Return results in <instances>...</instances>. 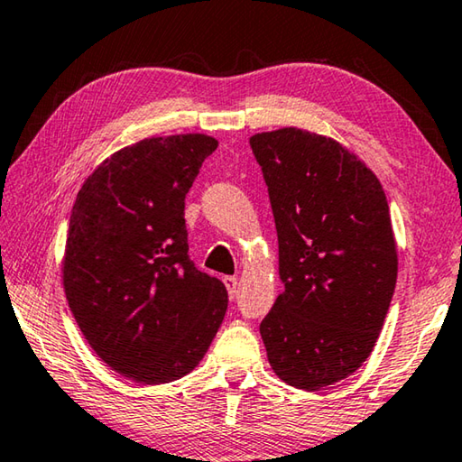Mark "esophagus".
Instances as JSON below:
<instances>
[{"mask_svg": "<svg viewBox=\"0 0 462 462\" xmlns=\"http://www.w3.org/2000/svg\"><path fill=\"white\" fill-rule=\"evenodd\" d=\"M224 285H226V290H228L230 300L236 298V294H238V280H236V277L226 275V277H224Z\"/></svg>", "mask_w": 462, "mask_h": 462, "instance_id": "esophagus-1", "label": "esophagus"}]
</instances>
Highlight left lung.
Wrapping results in <instances>:
<instances>
[{
	"label": "left lung",
	"mask_w": 462,
	"mask_h": 462,
	"mask_svg": "<svg viewBox=\"0 0 462 462\" xmlns=\"http://www.w3.org/2000/svg\"><path fill=\"white\" fill-rule=\"evenodd\" d=\"M280 245L283 291L261 320L271 368L319 391L372 354L397 283V245L376 174L331 137H251Z\"/></svg>",
	"instance_id": "left-lung-1"
}]
</instances>
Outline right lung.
Instances as JSON below:
<instances>
[{"instance_id": "obj_1", "label": "right lung", "mask_w": 462, "mask_h": 462, "mask_svg": "<svg viewBox=\"0 0 462 462\" xmlns=\"http://www.w3.org/2000/svg\"><path fill=\"white\" fill-rule=\"evenodd\" d=\"M209 135L142 139L106 158L73 203L63 285L79 331L143 384L191 372L222 325L226 285L189 259L185 197Z\"/></svg>"}]
</instances>
